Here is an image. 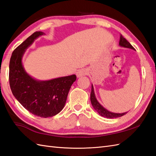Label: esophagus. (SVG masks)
<instances>
[{"label": "esophagus", "mask_w": 156, "mask_h": 156, "mask_svg": "<svg viewBox=\"0 0 156 156\" xmlns=\"http://www.w3.org/2000/svg\"><path fill=\"white\" fill-rule=\"evenodd\" d=\"M87 74V71H86V69H81V70L78 71V72L77 73V77H80Z\"/></svg>", "instance_id": "34e87169"}]
</instances>
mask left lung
I'll return each mask as SVG.
<instances>
[{
  "instance_id": "8db88e82",
  "label": "left lung",
  "mask_w": 156,
  "mask_h": 156,
  "mask_svg": "<svg viewBox=\"0 0 156 156\" xmlns=\"http://www.w3.org/2000/svg\"><path fill=\"white\" fill-rule=\"evenodd\" d=\"M119 45L121 47H126V48H129V49H131L135 50L133 46L128 42V41L124 38L122 34L120 36V40H119ZM90 99H91V104L93 107V108L95 109V110L98 112L100 115L104 117H107V118H117V117H122L126 114L127 112L125 113H113L109 112L108 110H107L105 109L100 103L97 100L95 95V92H94V89H93V86L92 85L91 86V95H90Z\"/></svg>"
}]
</instances>
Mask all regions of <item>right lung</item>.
I'll return each instance as SVG.
<instances>
[{
  "label": "right lung",
  "mask_w": 156,
  "mask_h": 156,
  "mask_svg": "<svg viewBox=\"0 0 156 156\" xmlns=\"http://www.w3.org/2000/svg\"><path fill=\"white\" fill-rule=\"evenodd\" d=\"M44 33L37 31L12 52L9 63V83L13 95L29 112L49 117L63 109L69 90L77 77L72 75L48 81H38L27 73L22 64L26 49Z\"/></svg>",
  "instance_id": "1"
}]
</instances>
